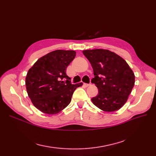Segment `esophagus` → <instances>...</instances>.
Here are the masks:
<instances>
[{
	"label": "esophagus",
	"mask_w": 156,
	"mask_h": 156,
	"mask_svg": "<svg viewBox=\"0 0 156 156\" xmlns=\"http://www.w3.org/2000/svg\"><path fill=\"white\" fill-rule=\"evenodd\" d=\"M83 85L85 87H88V86H90V84H88V83H83Z\"/></svg>",
	"instance_id": "1"
}]
</instances>
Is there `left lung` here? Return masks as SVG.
<instances>
[{
  "mask_svg": "<svg viewBox=\"0 0 156 156\" xmlns=\"http://www.w3.org/2000/svg\"><path fill=\"white\" fill-rule=\"evenodd\" d=\"M83 53L91 64L92 82L98 88V95L92 98L93 103L106 112L120 109L133 88V71L125 60L108 50H84Z\"/></svg>",
  "mask_w": 156,
  "mask_h": 156,
  "instance_id": "8db88e82",
  "label": "left lung"
}]
</instances>
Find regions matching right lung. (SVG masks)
<instances>
[{
    "instance_id": "add662e5",
    "label": "right lung",
    "mask_w": 156,
    "mask_h": 156,
    "mask_svg": "<svg viewBox=\"0 0 156 156\" xmlns=\"http://www.w3.org/2000/svg\"><path fill=\"white\" fill-rule=\"evenodd\" d=\"M74 51L56 50L37 60L27 73L25 84L33 105L45 114H57L72 100L83 83L72 84L66 71L74 59Z\"/></svg>"
}]
</instances>
